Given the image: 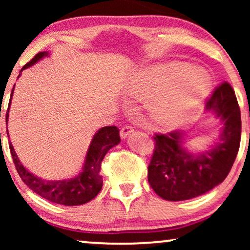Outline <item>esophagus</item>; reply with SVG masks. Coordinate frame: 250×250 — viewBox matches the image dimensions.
<instances>
[{
  "label": "esophagus",
  "mask_w": 250,
  "mask_h": 250,
  "mask_svg": "<svg viewBox=\"0 0 250 250\" xmlns=\"http://www.w3.org/2000/svg\"><path fill=\"white\" fill-rule=\"evenodd\" d=\"M133 132H134V128L131 127V126H124V127L121 129V138L126 139L127 136L131 135Z\"/></svg>",
  "instance_id": "34e87169"
}]
</instances>
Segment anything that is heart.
Segmentation results:
<instances>
[{
  "mask_svg": "<svg viewBox=\"0 0 250 250\" xmlns=\"http://www.w3.org/2000/svg\"><path fill=\"white\" fill-rule=\"evenodd\" d=\"M211 80L203 68L182 63H160L139 70L132 77L126 94L149 97L152 118L174 125L189 117L203 104L210 91Z\"/></svg>",
  "mask_w": 250,
  "mask_h": 250,
  "instance_id": "1",
  "label": "heart"
}]
</instances>
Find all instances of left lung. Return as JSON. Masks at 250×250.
<instances>
[{"label":"left lung","instance_id":"obj_1","mask_svg":"<svg viewBox=\"0 0 250 250\" xmlns=\"http://www.w3.org/2000/svg\"><path fill=\"white\" fill-rule=\"evenodd\" d=\"M206 111L222 124L217 142L208 150L188 148L186 132L156 135L148 181L163 199L181 201L199 197L223 182L233 165L240 146L241 117L230 84L217 87L207 102Z\"/></svg>","mask_w":250,"mask_h":250}]
</instances>
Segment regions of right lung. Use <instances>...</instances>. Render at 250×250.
Returning a JSON list of instances; mask_svg holds the SVG:
<instances>
[{"mask_svg": "<svg viewBox=\"0 0 250 250\" xmlns=\"http://www.w3.org/2000/svg\"><path fill=\"white\" fill-rule=\"evenodd\" d=\"M50 54L51 52L49 51L37 53L28 63H26L22 67L18 78L21 76L22 70L34 66L44 58L50 57ZM13 91H15V86L12 88L8 111H6V124H8ZM6 133L9 136V131H6ZM119 142H121L119 129L116 126H105V127L100 128L91 140L81 172L75 176L69 177V179L54 181L43 180L35 174L30 173L28 168H26L19 160L11 142L9 143V146L17 172L29 189H32L34 192L40 194L41 197L51 201V203L64 205V206H78V205H83L91 201L100 192L102 184H104V181H102L100 175L101 162L104 160L105 153L117 146Z\"/></svg>", "mask_w": 250, "mask_h": 250, "instance_id": "add662e5", "label": "right lung"}]
</instances>
